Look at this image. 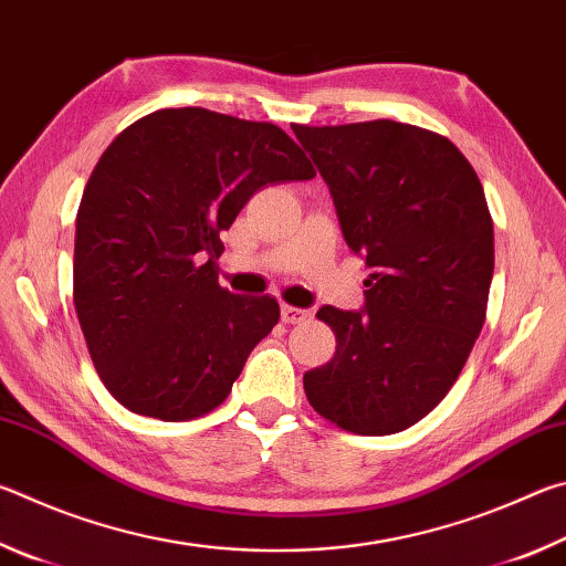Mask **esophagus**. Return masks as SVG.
I'll use <instances>...</instances> for the list:
<instances>
[{
    "label": "esophagus",
    "mask_w": 566,
    "mask_h": 566,
    "mask_svg": "<svg viewBox=\"0 0 566 566\" xmlns=\"http://www.w3.org/2000/svg\"><path fill=\"white\" fill-rule=\"evenodd\" d=\"M306 317H310V312H306V310H296V306L282 304V322L284 324H300Z\"/></svg>",
    "instance_id": "obj_1"
}]
</instances>
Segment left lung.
I'll list each match as a JSON object with an SVG mask.
<instances>
[{"mask_svg":"<svg viewBox=\"0 0 566 566\" xmlns=\"http://www.w3.org/2000/svg\"><path fill=\"white\" fill-rule=\"evenodd\" d=\"M292 129L369 266L361 312H317L337 352L304 375L306 399L344 432H401L447 397L482 332L494 274L482 181L452 142L415 124Z\"/></svg>","mask_w":566,"mask_h":566,"instance_id":"obj_1","label":"left lung"}]
</instances>
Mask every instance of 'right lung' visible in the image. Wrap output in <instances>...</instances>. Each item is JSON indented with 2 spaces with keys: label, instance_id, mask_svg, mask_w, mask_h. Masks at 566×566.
<instances>
[{
  "label": "right lung",
  "instance_id": "obj_1",
  "mask_svg": "<svg viewBox=\"0 0 566 566\" xmlns=\"http://www.w3.org/2000/svg\"><path fill=\"white\" fill-rule=\"evenodd\" d=\"M314 175L276 124L202 107L151 112L104 149L76 212L74 310L122 407L187 421L229 397L280 304L219 284V234L254 191Z\"/></svg>",
  "mask_w": 566,
  "mask_h": 566
}]
</instances>
